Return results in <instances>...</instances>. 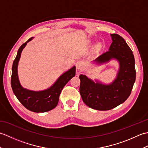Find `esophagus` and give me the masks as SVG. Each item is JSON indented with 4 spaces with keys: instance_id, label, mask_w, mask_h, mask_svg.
Wrapping results in <instances>:
<instances>
[{
    "instance_id": "obj_1",
    "label": "esophagus",
    "mask_w": 148,
    "mask_h": 148,
    "mask_svg": "<svg viewBox=\"0 0 148 148\" xmlns=\"http://www.w3.org/2000/svg\"><path fill=\"white\" fill-rule=\"evenodd\" d=\"M84 63L83 61H78L77 62V63L76 64V69L77 71H82L83 69H84Z\"/></svg>"
}]
</instances>
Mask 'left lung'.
<instances>
[{
  "label": "left lung",
  "mask_w": 148,
  "mask_h": 148,
  "mask_svg": "<svg viewBox=\"0 0 148 148\" xmlns=\"http://www.w3.org/2000/svg\"><path fill=\"white\" fill-rule=\"evenodd\" d=\"M112 42L109 51L93 60L102 64L115 60L119 64L115 79L110 84L95 81L81 74L79 92L86 106L99 111H108L123 103L130 96L136 81V72L133 53L124 39L118 34H111Z\"/></svg>",
  "instance_id": "obj_1"
}]
</instances>
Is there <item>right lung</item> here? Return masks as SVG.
<instances>
[{
  "mask_svg": "<svg viewBox=\"0 0 148 148\" xmlns=\"http://www.w3.org/2000/svg\"><path fill=\"white\" fill-rule=\"evenodd\" d=\"M31 37L19 48L17 55L12 64L11 75V87L14 95L21 104L29 111L34 112H45L54 109L57 106L59 96L63 88L72 77L76 75V67L62 74L55 83L48 88L41 91H33L25 88L21 85L18 74V66L21 52L27 44L33 39Z\"/></svg>",
  "mask_w": 148,
  "mask_h": 148,
  "instance_id": "add662e5",
  "label": "right lung"
}]
</instances>
